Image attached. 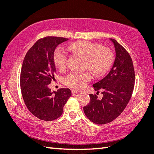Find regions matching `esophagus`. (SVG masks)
<instances>
[{
	"instance_id": "obj_1",
	"label": "esophagus",
	"mask_w": 154,
	"mask_h": 154,
	"mask_svg": "<svg viewBox=\"0 0 154 154\" xmlns=\"http://www.w3.org/2000/svg\"><path fill=\"white\" fill-rule=\"evenodd\" d=\"M71 92H72V94H77V93H79L82 92L81 90H75V89H72L71 90Z\"/></svg>"
}]
</instances>
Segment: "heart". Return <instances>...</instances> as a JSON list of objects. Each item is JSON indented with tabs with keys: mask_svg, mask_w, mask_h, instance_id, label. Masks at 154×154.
I'll return each instance as SVG.
<instances>
[{
	"mask_svg": "<svg viewBox=\"0 0 154 154\" xmlns=\"http://www.w3.org/2000/svg\"><path fill=\"white\" fill-rule=\"evenodd\" d=\"M69 48L78 56L85 60V67L96 77H102L110 69L114 61V55L111 50L104 48L99 43L89 41H77L70 45ZM54 62L60 70L66 66L67 54L62 48H58L54 54ZM92 76L89 72H71L64 78V83L67 86L82 88Z\"/></svg>",
	"mask_w": 154,
	"mask_h": 154,
	"instance_id": "heart-1",
	"label": "heart"
}]
</instances>
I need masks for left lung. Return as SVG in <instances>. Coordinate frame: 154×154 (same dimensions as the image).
<instances>
[{
  "label": "left lung",
  "instance_id": "left-lung-1",
  "mask_svg": "<svg viewBox=\"0 0 154 154\" xmlns=\"http://www.w3.org/2000/svg\"><path fill=\"white\" fill-rule=\"evenodd\" d=\"M116 58L111 71L103 79L93 84V88L103 95L99 100L96 95L90 94V102L83 106L85 115L96 124L113 121L126 108L133 92L135 75L133 63L126 49L113 38Z\"/></svg>",
  "mask_w": 154,
  "mask_h": 154
}]
</instances>
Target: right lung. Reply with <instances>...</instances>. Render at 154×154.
Returning a JSON list of instances; mask_svg holds the SVG:
<instances>
[{
  "instance_id": "right-lung-1",
  "label": "right lung",
  "mask_w": 154,
  "mask_h": 154,
  "mask_svg": "<svg viewBox=\"0 0 154 154\" xmlns=\"http://www.w3.org/2000/svg\"><path fill=\"white\" fill-rule=\"evenodd\" d=\"M67 40L56 36L41 38L28 51L23 61L20 74L23 99L30 113L44 121L58 118L72 94L69 88L51 92L48 88L56 72L54 51Z\"/></svg>"
}]
</instances>
